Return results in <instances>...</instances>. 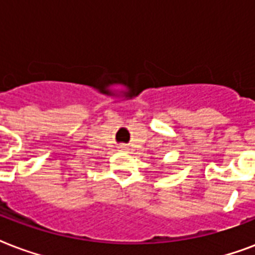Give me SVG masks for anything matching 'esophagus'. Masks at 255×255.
Listing matches in <instances>:
<instances>
[{"label": "esophagus", "mask_w": 255, "mask_h": 255, "mask_svg": "<svg viewBox=\"0 0 255 255\" xmlns=\"http://www.w3.org/2000/svg\"><path fill=\"white\" fill-rule=\"evenodd\" d=\"M119 148H120V149H123V151H127V147H126V145H120Z\"/></svg>", "instance_id": "obj_1"}]
</instances>
